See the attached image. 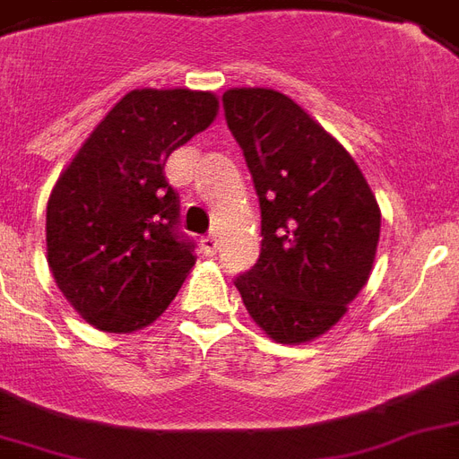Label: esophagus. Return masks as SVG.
<instances>
[{
  "label": "esophagus",
  "mask_w": 459,
  "mask_h": 459,
  "mask_svg": "<svg viewBox=\"0 0 459 459\" xmlns=\"http://www.w3.org/2000/svg\"><path fill=\"white\" fill-rule=\"evenodd\" d=\"M200 245H202V252H204L207 257H214L216 252H219V240H216L214 236H204L200 240Z\"/></svg>",
  "instance_id": "1"
}]
</instances>
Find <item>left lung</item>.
Instances as JSON below:
<instances>
[{
    "label": "left lung",
    "instance_id": "1",
    "mask_svg": "<svg viewBox=\"0 0 459 459\" xmlns=\"http://www.w3.org/2000/svg\"><path fill=\"white\" fill-rule=\"evenodd\" d=\"M223 117L262 212V250L236 288L279 342H307L341 319L369 279L381 212L348 150L276 90L236 88Z\"/></svg>",
    "mask_w": 459,
    "mask_h": 459
}]
</instances>
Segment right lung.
Segmentation results:
<instances>
[{"mask_svg": "<svg viewBox=\"0 0 459 459\" xmlns=\"http://www.w3.org/2000/svg\"><path fill=\"white\" fill-rule=\"evenodd\" d=\"M216 97L133 90L104 117L47 202V262L82 319L131 333L164 312L195 264L164 166L216 117Z\"/></svg>", "mask_w": 459, "mask_h": 459, "instance_id": "obj_1", "label": "right lung"}]
</instances>
